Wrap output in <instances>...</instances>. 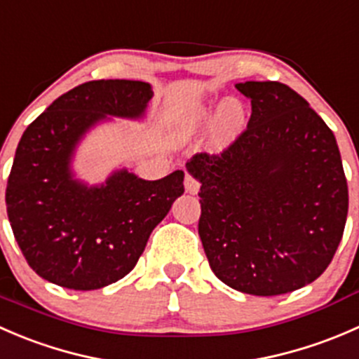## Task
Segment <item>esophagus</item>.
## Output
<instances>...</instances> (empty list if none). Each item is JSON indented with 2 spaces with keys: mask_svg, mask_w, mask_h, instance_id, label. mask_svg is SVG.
<instances>
[{
  "mask_svg": "<svg viewBox=\"0 0 359 359\" xmlns=\"http://www.w3.org/2000/svg\"><path fill=\"white\" fill-rule=\"evenodd\" d=\"M184 186H186L187 193H191V194H196L198 191H200V182H198V180L194 179L193 175H189V173H187V175H186V180H184Z\"/></svg>",
  "mask_w": 359,
  "mask_h": 359,
  "instance_id": "1",
  "label": "esophagus"
}]
</instances>
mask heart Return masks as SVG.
Returning <instances> with one entry per match:
<instances>
[{"label": "heart", "instance_id": "b5f03b06", "mask_svg": "<svg viewBox=\"0 0 359 359\" xmlns=\"http://www.w3.org/2000/svg\"><path fill=\"white\" fill-rule=\"evenodd\" d=\"M215 104H196L177 118L175 135L180 140L191 139L201 133L212 123ZM247 125V109L240 99H227L220 104L212 126V137L217 144L224 146L236 139Z\"/></svg>", "mask_w": 359, "mask_h": 359}]
</instances>
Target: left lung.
I'll return each mask as SVG.
<instances>
[{
    "label": "left lung",
    "instance_id": "8db88e82",
    "mask_svg": "<svg viewBox=\"0 0 359 359\" xmlns=\"http://www.w3.org/2000/svg\"><path fill=\"white\" fill-rule=\"evenodd\" d=\"M247 130L220 154H194L198 224L210 267L250 295L288 293L320 278L347 219V180L334 132L278 81H245Z\"/></svg>",
    "mask_w": 359,
    "mask_h": 359
}]
</instances>
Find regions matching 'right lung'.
<instances>
[{"label":"right lung","mask_w":359,"mask_h":359,"mask_svg":"<svg viewBox=\"0 0 359 359\" xmlns=\"http://www.w3.org/2000/svg\"><path fill=\"white\" fill-rule=\"evenodd\" d=\"M151 97L144 81L83 83L25 128L6 184V213L25 260L43 280L97 290L125 278L184 193L182 170L159 180L118 170L92 187L72 177L81 137L107 116L142 118Z\"/></svg>","instance_id":"1"}]
</instances>
